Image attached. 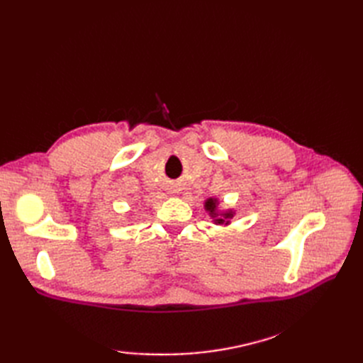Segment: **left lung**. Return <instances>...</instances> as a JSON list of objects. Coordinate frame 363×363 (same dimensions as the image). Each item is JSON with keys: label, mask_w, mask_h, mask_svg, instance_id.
<instances>
[{"label": "left lung", "mask_w": 363, "mask_h": 363, "mask_svg": "<svg viewBox=\"0 0 363 363\" xmlns=\"http://www.w3.org/2000/svg\"><path fill=\"white\" fill-rule=\"evenodd\" d=\"M219 199L216 196H211L204 201V211L207 212V215L212 218V223L216 225H230L232 224V219L236 215L235 208H221L219 207Z\"/></svg>", "instance_id": "1"}]
</instances>
